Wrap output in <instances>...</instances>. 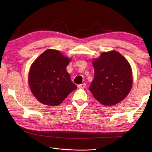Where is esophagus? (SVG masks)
<instances>
[{"instance_id":"esophagus-1","label":"esophagus","mask_w":152,"mask_h":152,"mask_svg":"<svg viewBox=\"0 0 152 152\" xmlns=\"http://www.w3.org/2000/svg\"><path fill=\"white\" fill-rule=\"evenodd\" d=\"M78 87H79V88H80V89H84L86 87V84L83 83V84L78 85Z\"/></svg>"}]
</instances>
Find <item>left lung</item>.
Masks as SVG:
<instances>
[{
  "mask_svg": "<svg viewBox=\"0 0 152 152\" xmlns=\"http://www.w3.org/2000/svg\"><path fill=\"white\" fill-rule=\"evenodd\" d=\"M94 77L89 91L106 106L121 102L129 93L132 85L130 64L121 54L111 50L102 53L93 61Z\"/></svg>",
  "mask_w": 152,
  "mask_h": 152,
  "instance_id": "1",
  "label": "left lung"
}]
</instances>
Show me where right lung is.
Here are the masks:
<instances>
[{
  "instance_id": "add662e5",
  "label": "right lung",
  "mask_w": 152,
  "mask_h": 152,
  "mask_svg": "<svg viewBox=\"0 0 152 152\" xmlns=\"http://www.w3.org/2000/svg\"><path fill=\"white\" fill-rule=\"evenodd\" d=\"M70 61L58 50L48 49L32 63L28 73L29 86L41 103L57 106L77 88L66 71Z\"/></svg>"
}]
</instances>
